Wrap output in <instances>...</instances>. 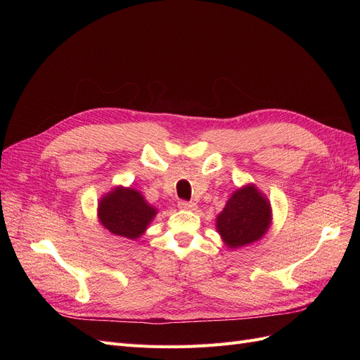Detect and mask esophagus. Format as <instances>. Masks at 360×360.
<instances>
[{
	"instance_id": "1",
	"label": "esophagus",
	"mask_w": 360,
	"mask_h": 360,
	"mask_svg": "<svg viewBox=\"0 0 360 360\" xmlns=\"http://www.w3.org/2000/svg\"><path fill=\"white\" fill-rule=\"evenodd\" d=\"M179 207L181 210H197V204L192 201H180Z\"/></svg>"
}]
</instances>
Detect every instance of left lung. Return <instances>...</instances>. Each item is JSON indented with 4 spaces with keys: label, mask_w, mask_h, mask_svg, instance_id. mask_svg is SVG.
I'll return each mask as SVG.
<instances>
[{
    "label": "left lung",
    "mask_w": 360,
    "mask_h": 360,
    "mask_svg": "<svg viewBox=\"0 0 360 360\" xmlns=\"http://www.w3.org/2000/svg\"><path fill=\"white\" fill-rule=\"evenodd\" d=\"M271 226V205L254 183H246L228 198L216 216V231L226 248L238 249L257 243Z\"/></svg>",
    "instance_id": "1"
}]
</instances>
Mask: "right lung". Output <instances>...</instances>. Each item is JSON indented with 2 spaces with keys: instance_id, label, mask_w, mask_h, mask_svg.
<instances>
[{
  "instance_id": "obj_1",
  "label": "right lung",
  "mask_w": 360,
  "mask_h": 360,
  "mask_svg": "<svg viewBox=\"0 0 360 360\" xmlns=\"http://www.w3.org/2000/svg\"><path fill=\"white\" fill-rule=\"evenodd\" d=\"M158 209L148 204L144 195L134 188L114 186L97 202V219L114 236L136 240L143 236Z\"/></svg>"
}]
</instances>
